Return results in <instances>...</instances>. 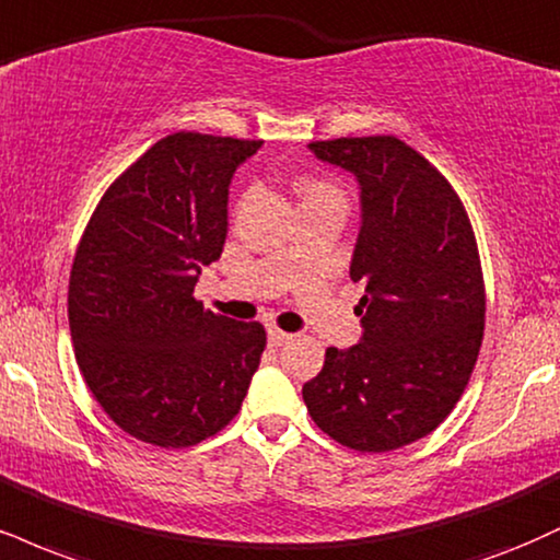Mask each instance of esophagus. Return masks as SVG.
I'll return each instance as SVG.
<instances>
[{"label": "esophagus", "instance_id": "1", "mask_svg": "<svg viewBox=\"0 0 560 560\" xmlns=\"http://www.w3.org/2000/svg\"><path fill=\"white\" fill-rule=\"evenodd\" d=\"M289 339H292V334L281 331V328H276V326H268V345L271 347H284Z\"/></svg>", "mask_w": 560, "mask_h": 560}]
</instances>
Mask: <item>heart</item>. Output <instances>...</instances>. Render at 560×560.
<instances>
[{
  "label": "heart",
  "instance_id": "b5f03b06",
  "mask_svg": "<svg viewBox=\"0 0 560 560\" xmlns=\"http://www.w3.org/2000/svg\"><path fill=\"white\" fill-rule=\"evenodd\" d=\"M320 195H336V190H334V187L323 185V182H305V185L300 187V198L302 200L320 198Z\"/></svg>",
  "mask_w": 560,
  "mask_h": 560
}]
</instances>
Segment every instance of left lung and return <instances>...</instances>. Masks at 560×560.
I'll return each mask as SVG.
<instances>
[{
  "instance_id": "left-lung-1",
  "label": "left lung",
  "mask_w": 560,
  "mask_h": 560,
  "mask_svg": "<svg viewBox=\"0 0 560 560\" xmlns=\"http://www.w3.org/2000/svg\"><path fill=\"white\" fill-rule=\"evenodd\" d=\"M307 148L360 185L349 276L365 294L354 307L360 341L326 349L302 399L341 446L401 448L446 420L480 352L485 287L472 226L443 174L394 135Z\"/></svg>"
}]
</instances>
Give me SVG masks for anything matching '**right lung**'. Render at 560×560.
I'll return each mask as SVG.
<instances>
[{"mask_svg": "<svg viewBox=\"0 0 560 560\" xmlns=\"http://www.w3.org/2000/svg\"><path fill=\"white\" fill-rule=\"evenodd\" d=\"M260 145L166 135L106 190L80 240L67 294L80 373L138 441L185 448L215 435L260 365V323L192 298L224 250L234 172Z\"/></svg>", "mask_w": 560, "mask_h": 560, "instance_id": "add662e5", "label": "right lung"}]
</instances>
